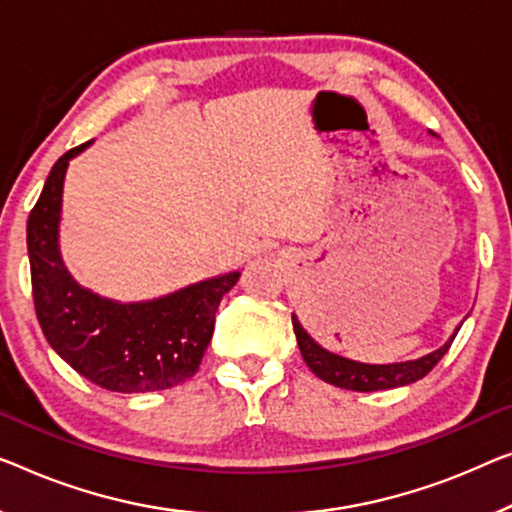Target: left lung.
Returning a JSON list of instances; mask_svg holds the SVG:
<instances>
[{
    "label": "left lung",
    "mask_w": 512,
    "mask_h": 512,
    "mask_svg": "<svg viewBox=\"0 0 512 512\" xmlns=\"http://www.w3.org/2000/svg\"><path fill=\"white\" fill-rule=\"evenodd\" d=\"M292 326L296 333V342H299L301 356L303 361L308 363V368L315 372L319 379H324L326 384L347 388V391H358V393L384 391V388H400L423 379L427 372H430L434 365L444 358L448 347L453 345L457 331H460V326H457L455 333L444 342V345L421 358H414V361L377 365V363L352 361V358H345L340 354L329 352V349H324L319 342L310 338V333L303 329L296 315H292Z\"/></svg>",
    "instance_id": "left-lung-1"
}]
</instances>
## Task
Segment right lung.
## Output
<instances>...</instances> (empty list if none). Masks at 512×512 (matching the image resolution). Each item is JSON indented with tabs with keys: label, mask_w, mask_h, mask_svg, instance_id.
Listing matches in <instances>:
<instances>
[{
	"label": "right lung",
	"mask_w": 512,
	"mask_h": 512,
	"mask_svg": "<svg viewBox=\"0 0 512 512\" xmlns=\"http://www.w3.org/2000/svg\"><path fill=\"white\" fill-rule=\"evenodd\" d=\"M89 140L66 151L27 220L36 317L50 347L82 377L114 393L165 391L200 370L220 299L241 273L200 280L151 301L121 303L82 287L59 250L61 195L68 160Z\"/></svg>",
	"instance_id": "obj_1"
}]
</instances>
